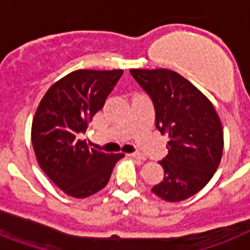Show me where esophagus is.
Listing matches in <instances>:
<instances>
[{"mask_svg": "<svg viewBox=\"0 0 250 250\" xmlns=\"http://www.w3.org/2000/svg\"><path fill=\"white\" fill-rule=\"evenodd\" d=\"M131 156L135 157V159H137V160H141V161L146 160V156H145V155H142V154H140V152H135V154H131Z\"/></svg>", "mask_w": 250, "mask_h": 250, "instance_id": "1", "label": "esophagus"}]
</instances>
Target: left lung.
<instances>
[{"label": "left lung", "instance_id": "obj_1", "mask_svg": "<svg viewBox=\"0 0 250 250\" xmlns=\"http://www.w3.org/2000/svg\"><path fill=\"white\" fill-rule=\"evenodd\" d=\"M151 96L156 128L167 135V155L160 161L164 180L152 192L180 202L200 192L220 165L224 148L221 121L212 103L183 76L167 68L131 70Z\"/></svg>", "mask_w": 250, "mask_h": 250}]
</instances>
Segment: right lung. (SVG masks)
Wrapping results in <instances>:
<instances>
[{
    "instance_id": "obj_1",
    "label": "right lung",
    "mask_w": 250,
    "mask_h": 250,
    "mask_svg": "<svg viewBox=\"0 0 250 250\" xmlns=\"http://www.w3.org/2000/svg\"><path fill=\"white\" fill-rule=\"evenodd\" d=\"M123 70H77L50 86L37 108L31 142L42 170L67 196L86 198L102 190L125 154H105L80 140L104 106Z\"/></svg>"
}]
</instances>
